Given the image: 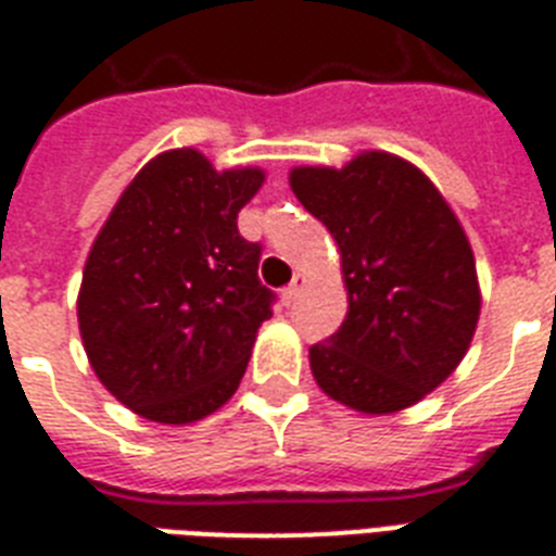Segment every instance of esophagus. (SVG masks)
Masks as SVG:
<instances>
[{
  "label": "esophagus",
  "instance_id": "obj_1",
  "mask_svg": "<svg viewBox=\"0 0 556 556\" xmlns=\"http://www.w3.org/2000/svg\"><path fill=\"white\" fill-rule=\"evenodd\" d=\"M303 286H305L303 274H294V279H291V282L282 288V303H286V305L294 303L296 296H300V291H303Z\"/></svg>",
  "mask_w": 556,
  "mask_h": 556
}]
</instances>
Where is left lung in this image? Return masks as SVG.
Masks as SVG:
<instances>
[{
	"label": "left lung",
	"instance_id": "8db88e82",
	"mask_svg": "<svg viewBox=\"0 0 556 556\" xmlns=\"http://www.w3.org/2000/svg\"><path fill=\"white\" fill-rule=\"evenodd\" d=\"M291 190L334 236L349 291L346 320L308 349L317 383L369 415L421 401L465 357L479 320L458 218L421 169L387 152L300 167Z\"/></svg>",
	"mask_w": 556,
	"mask_h": 556
}]
</instances>
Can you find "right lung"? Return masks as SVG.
Segmentation results:
<instances>
[{
  "mask_svg": "<svg viewBox=\"0 0 556 556\" xmlns=\"http://www.w3.org/2000/svg\"><path fill=\"white\" fill-rule=\"evenodd\" d=\"M262 169L216 173L195 150L152 159L83 270L80 334L100 383L143 418L190 424L233 395L277 294L236 218Z\"/></svg>",
  "mask_w": 556,
  "mask_h": 556,
  "instance_id": "1",
  "label": "right lung"
}]
</instances>
